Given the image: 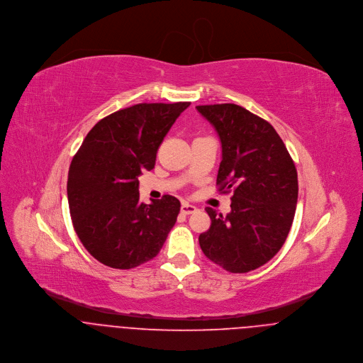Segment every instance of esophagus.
I'll return each mask as SVG.
<instances>
[{"label": "esophagus", "mask_w": 363, "mask_h": 363, "mask_svg": "<svg viewBox=\"0 0 363 363\" xmlns=\"http://www.w3.org/2000/svg\"><path fill=\"white\" fill-rule=\"evenodd\" d=\"M180 209H182V213L190 215V213H194V212L197 211V207H196V206H191V204H189V203H183Z\"/></svg>", "instance_id": "esophagus-1"}]
</instances>
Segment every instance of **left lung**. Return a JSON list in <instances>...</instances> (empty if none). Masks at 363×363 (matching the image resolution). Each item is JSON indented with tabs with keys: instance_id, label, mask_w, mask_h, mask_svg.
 Instances as JSON below:
<instances>
[{
	"instance_id": "obj_1",
	"label": "left lung",
	"mask_w": 363,
	"mask_h": 363,
	"mask_svg": "<svg viewBox=\"0 0 363 363\" xmlns=\"http://www.w3.org/2000/svg\"><path fill=\"white\" fill-rule=\"evenodd\" d=\"M216 130L222 160L216 186L232 196L222 216L206 211L211 226L199 238L208 259L235 274L249 272L272 259L285 243L298 203V173L274 127L242 106L196 107Z\"/></svg>"
}]
</instances>
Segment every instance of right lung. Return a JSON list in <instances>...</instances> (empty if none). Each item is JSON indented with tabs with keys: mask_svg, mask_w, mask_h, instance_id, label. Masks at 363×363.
<instances>
[{
	"mask_svg": "<svg viewBox=\"0 0 363 363\" xmlns=\"http://www.w3.org/2000/svg\"><path fill=\"white\" fill-rule=\"evenodd\" d=\"M190 106L140 104L95 124L72 157L67 196L74 229L92 257L130 269L160 252L180 212L173 196L144 204L138 176L155 166L156 152L176 118Z\"/></svg>",
	"mask_w": 363,
	"mask_h": 363,
	"instance_id": "right-lung-1",
	"label": "right lung"
}]
</instances>
